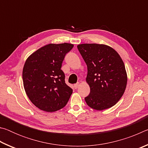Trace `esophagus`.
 <instances>
[{"mask_svg": "<svg viewBox=\"0 0 148 148\" xmlns=\"http://www.w3.org/2000/svg\"><path fill=\"white\" fill-rule=\"evenodd\" d=\"M79 82H77V83L75 84L74 85V87L75 89H77V87L79 86Z\"/></svg>", "mask_w": 148, "mask_h": 148, "instance_id": "1", "label": "esophagus"}]
</instances>
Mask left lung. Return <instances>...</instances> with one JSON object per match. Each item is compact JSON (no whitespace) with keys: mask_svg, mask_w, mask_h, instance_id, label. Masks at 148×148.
I'll use <instances>...</instances> for the list:
<instances>
[{"mask_svg":"<svg viewBox=\"0 0 148 148\" xmlns=\"http://www.w3.org/2000/svg\"><path fill=\"white\" fill-rule=\"evenodd\" d=\"M77 47L87 66L86 80L90 94L85 98L87 104L96 110L114 106L127 87V74L121 57L105 44H82Z\"/></svg>","mask_w":148,"mask_h":148,"instance_id":"left-lung-1","label":"left lung"}]
</instances>
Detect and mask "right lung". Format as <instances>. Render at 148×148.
Segmentation results:
<instances>
[{"label": "right lung", "instance_id": "obj_1", "mask_svg": "<svg viewBox=\"0 0 148 148\" xmlns=\"http://www.w3.org/2000/svg\"><path fill=\"white\" fill-rule=\"evenodd\" d=\"M72 44H49L29 56L23 69L25 91L30 101L40 110L54 112L64 108L72 93L65 84L61 69L65 55Z\"/></svg>", "mask_w": 148, "mask_h": 148}]
</instances>
